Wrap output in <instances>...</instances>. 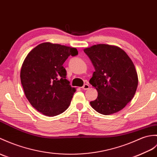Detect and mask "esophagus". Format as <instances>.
I'll return each instance as SVG.
<instances>
[{"instance_id":"34e87169","label":"esophagus","mask_w":157,"mask_h":157,"mask_svg":"<svg viewBox=\"0 0 157 157\" xmlns=\"http://www.w3.org/2000/svg\"><path fill=\"white\" fill-rule=\"evenodd\" d=\"M90 88V86L87 84V83H86V84L83 85V86L82 87V89L83 90H88Z\"/></svg>"}]
</instances>
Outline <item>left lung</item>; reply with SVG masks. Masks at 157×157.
I'll return each mask as SVG.
<instances>
[{"mask_svg":"<svg viewBox=\"0 0 157 157\" xmlns=\"http://www.w3.org/2000/svg\"><path fill=\"white\" fill-rule=\"evenodd\" d=\"M95 67L90 83L98 95L90 105L100 114L121 110L132 100L138 87L135 66L127 53L115 45L97 44L83 49Z\"/></svg>","mask_w":157,"mask_h":157,"instance_id":"obj_1","label":"left lung"}]
</instances>
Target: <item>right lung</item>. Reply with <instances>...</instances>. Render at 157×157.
Listing matches in <instances>:
<instances>
[{
  "label": "right lung",
  "mask_w": 157,
  "mask_h": 157,
  "mask_svg": "<svg viewBox=\"0 0 157 157\" xmlns=\"http://www.w3.org/2000/svg\"><path fill=\"white\" fill-rule=\"evenodd\" d=\"M78 54L71 47L43 43L28 53L22 64L21 81L32 106L43 115L55 116L66 110L75 92L66 79L63 64Z\"/></svg>",
  "instance_id": "obj_1"
}]
</instances>
